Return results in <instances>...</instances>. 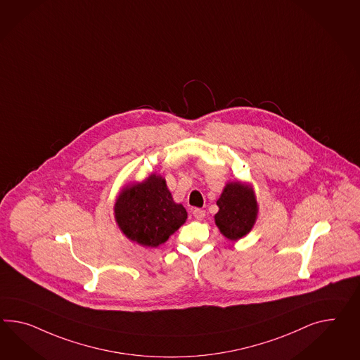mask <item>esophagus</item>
Segmentation results:
<instances>
[{
	"mask_svg": "<svg viewBox=\"0 0 360 360\" xmlns=\"http://www.w3.org/2000/svg\"><path fill=\"white\" fill-rule=\"evenodd\" d=\"M193 217L195 218V219L201 221V219L205 218V210H202V209H194Z\"/></svg>",
	"mask_w": 360,
	"mask_h": 360,
	"instance_id": "34e87169",
	"label": "esophagus"
}]
</instances>
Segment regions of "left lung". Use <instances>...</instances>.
<instances>
[{"label":"left lung","instance_id":"obj_1","mask_svg":"<svg viewBox=\"0 0 360 360\" xmlns=\"http://www.w3.org/2000/svg\"><path fill=\"white\" fill-rule=\"evenodd\" d=\"M215 224L227 239L236 241L249 233L257 219L258 205L253 189L240 181L224 186L217 201Z\"/></svg>","mask_w":360,"mask_h":360}]
</instances>
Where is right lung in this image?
<instances>
[{"label": "right lung", "mask_w": 360, "mask_h": 360, "mask_svg": "<svg viewBox=\"0 0 360 360\" xmlns=\"http://www.w3.org/2000/svg\"><path fill=\"white\" fill-rule=\"evenodd\" d=\"M188 218L181 203H176L162 176L128 185L115 203V219L122 233L143 247L157 248L179 230Z\"/></svg>", "instance_id": "add662e5"}]
</instances>
